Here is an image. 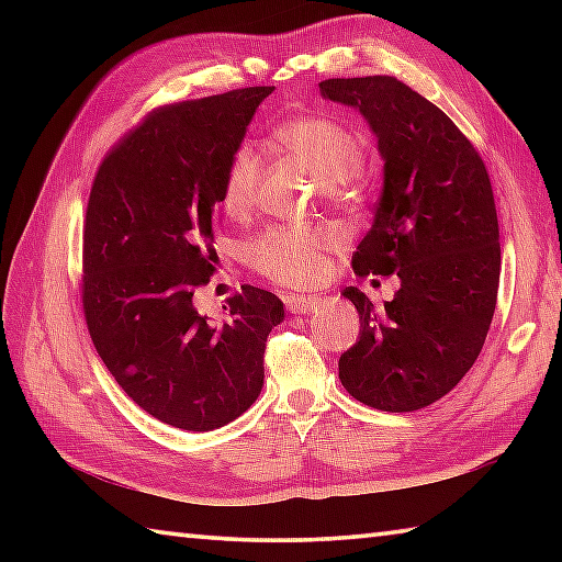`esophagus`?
Returning a JSON list of instances; mask_svg holds the SVG:
<instances>
[{
  "instance_id": "esophagus-1",
  "label": "esophagus",
  "mask_w": 562,
  "mask_h": 562,
  "mask_svg": "<svg viewBox=\"0 0 562 562\" xmlns=\"http://www.w3.org/2000/svg\"><path fill=\"white\" fill-rule=\"evenodd\" d=\"M284 306L290 308V314H294V316H306V314H312V312H316L318 308V300L316 296H300V294H290V296H284Z\"/></svg>"
}]
</instances>
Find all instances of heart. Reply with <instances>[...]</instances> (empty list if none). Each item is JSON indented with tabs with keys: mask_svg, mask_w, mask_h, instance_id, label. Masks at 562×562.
<instances>
[{
	"mask_svg": "<svg viewBox=\"0 0 562 562\" xmlns=\"http://www.w3.org/2000/svg\"><path fill=\"white\" fill-rule=\"evenodd\" d=\"M274 142L324 188L348 183L362 166L357 137L324 115H304L274 130ZM260 159L248 145L229 159L222 183V205L229 214H244L256 200ZM340 234L330 226H274L246 246L248 266L272 282L292 290H312L330 272V254Z\"/></svg>",
	"mask_w": 562,
	"mask_h": 562,
	"instance_id": "1",
	"label": "heart"
}]
</instances>
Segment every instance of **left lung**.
<instances>
[{"label":"left lung","mask_w":562,"mask_h":562,"mask_svg":"<svg viewBox=\"0 0 562 562\" xmlns=\"http://www.w3.org/2000/svg\"><path fill=\"white\" fill-rule=\"evenodd\" d=\"M321 97L360 111L384 159L372 229L352 254L357 274H398L376 308L345 288L360 340L340 355L345 391L369 408L413 413L459 384L491 328L499 229L485 164L461 130L396 77L326 79Z\"/></svg>","instance_id":"8db88e82"}]
</instances>
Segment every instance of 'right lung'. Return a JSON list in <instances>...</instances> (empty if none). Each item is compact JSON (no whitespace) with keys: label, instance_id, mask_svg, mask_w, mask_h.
I'll return each mask as SVG.
<instances>
[{"label":"right lung","instance_id":"add662e5","mask_svg":"<svg viewBox=\"0 0 562 562\" xmlns=\"http://www.w3.org/2000/svg\"><path fill=\"white\" fill-rule=\"evenodd\" d=\"M272 91L154 111L103 159L89 195L81 302L91 340L142 411L188 432L224 427L256 403L268 333L284 318L278 296L250 284L220 324L193 306L217 262L226 166Z\"/></svg>","mask_w":562,"mask_h":562}]
</instances>
